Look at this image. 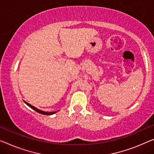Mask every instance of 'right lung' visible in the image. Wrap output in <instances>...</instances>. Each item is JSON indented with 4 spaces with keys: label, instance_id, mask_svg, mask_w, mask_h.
Returning a JSON list of instances; mask_svg holds the SVG:
<instances>
[{
    "label": "right lung",
    "instance_id": "right-lung-1",
    "mask_svg": "<svg viewBox=\"0 0 154 154\" xmlns=\"http://www.w3.org/2000/svg\"><path fill=\"white\" fill-rule=\"evenodd\" d=\"M24 103L26 104V105L29 106V107L32 108V109H34V111H36V112H37L38 113H41V114H43V115H52V114H54V113H55L57 112H43V111L40 110V109H37V108H36L35 107H34V106H32V105H30V104H29L28 103H27V102L24 101Z\"/></svg>",
    "mask_w": 154,
    "mask_h": 154
}]
</instances>
